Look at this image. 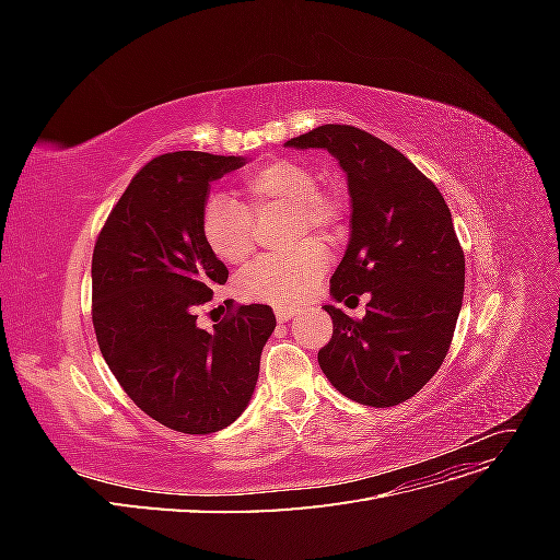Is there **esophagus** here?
I'll use <instances>...</instances> for the list:
<instances>
[{
    "label": "esophagus",
    "mask_w": 560,
    "mask_h": 560,
    "mask_svg": "<svg viewBox=\"0 0 560 560\" xmlns=\"http://www.w3.org/2000/svg\"><path fill=\"white\" fill-rule=\"evenodd\" d=\"M294 315H299V308H276V317H278V322H287V319H292Z\"/></svg>",
    "instance_id": "obj_1"
}]
</instances>
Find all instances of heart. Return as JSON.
Returning <instances> with one entry per match:
<instances>
[{"mask_svg": "<svg viewBox=\"0 0 560 560\" xmlns=\"http://www.w3.org/2000/svg\"><path fill=\"white\" fill-rule=\"evenodd\" d=\"M241 202L212 196L202 206L200 235L214 259L229 266L247 261L257 245L254 217L284 210L287 238L294 245L284 254H268L249 264L235 290L245 301L292 306L325 276L329 252L319 238L334 241L343 229V202L317 186L313 167L299 159H273L247 171L238 182Z\"/></svg>", "mask_w": 560, "mask_h": 560, "instance_id": "heart-1", "label": "heart"}]
</instances>
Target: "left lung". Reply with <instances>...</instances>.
I'll use <instances>...</instances> for the list:
<instances>
[{
	"label": "left lung",
	"mask_w": 560,
	"mask_h": 560,
	"mask_svg": "<svg viewBox=\"0 0 560 560\" xmlns=\"http://www.w3.org/2000/svg\"><path fill=\"white\" fill-rule=\"evenodd\" d=\"M287 147L327 149L350 191V243L331 276L336 301L369 294L366 315H331L317 352L329 383L364 406L411 399L444 364L463 306L465 254L436 184L401 151L354 126L327 124Z\"/></svg>",
	"instance_id": "obj_1"
}]
</instances>
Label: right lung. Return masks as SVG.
Segmentation results:
<instances>
[{
	"instance_id": "1",
	"label": "right lung",
	"mask_w": 560,
	"mask_h": 560,
	"mask_svg": "<svg viewBox=\"0 0 560 560\" xmlns=\"http://www.w3.org/2000/svg\"><path fill=\"white\" fill-rule=\"evenodd\" d=\"M241 156L173 151L151 159L112 208L93 249V327L126 395L184 434L224 430L252 399L276 329L264 303H226L212 331L196 311L229 280L200 235L210 182Z\"/></svg>"
}]
</instances>
